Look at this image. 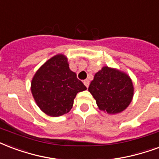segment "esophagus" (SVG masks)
<instances>
[{
    "instance_id": "1",
    "label": "esophagus",
    "mask_w": 159,
    "mask_h": 159,
    "mask_svg": "<svg viewBox=\"0 0 159 159\" xmlns=\"http://www.w3.org/2000/svg\"><path fill=\"white\" fill-rule=\"evenodd\" d=\"M83 83H84V85L87 87V88H89V81L88 79H86L83 81Z\"/></svg>"
}]
</instances>
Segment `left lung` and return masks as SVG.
<instances>
[{
	"label": "left lung",
	"instance_id": "left-lung-1",
	"mask_svg": "<svg viewBox=\"0 0 159 159\" xmlns=\"http://www.w3.org/2000/svg\"><path fill=\"white\" fill-rule=\"evenodd\" d=\"M98 109L109 115L121 113L131 103L134 86L130 76L116 68L103 66L89 85Z\"/></svg>",
	"mask_w": 159,
	"mask_h": 159
}]
</instances>
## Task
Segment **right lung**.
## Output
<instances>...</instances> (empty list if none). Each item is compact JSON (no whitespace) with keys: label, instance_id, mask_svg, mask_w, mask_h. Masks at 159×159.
I'll list each match as a JSON object with an SVG mask.
<instances>
[{"label":"right lung","instance_id":"1","mask_svg":"<svg viewBox=\"0 0 159 159\" xmlns=\"http://www.w3.org/2000/svg\"><path fill=\"white\" fill-rule=\"evenodd\" d=\"M87 88L70 70L67 57L56 55L43 63L32 78L35 103L47 116L58 117L70 111L74 98Z\"/></svg>","mask_w":159,"mask_h":159}]
</instances>
